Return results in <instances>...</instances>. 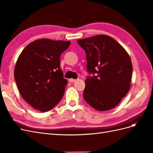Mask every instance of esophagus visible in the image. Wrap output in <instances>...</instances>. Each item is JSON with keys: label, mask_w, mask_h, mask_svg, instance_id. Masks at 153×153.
<instances>
[{"label": "esophagus", "mask_w": 153, "mask_h": 153, "mask_svg": "<svg viewBox=\"0 0 153 153\" xmlns=\"http://www.w3.org/2000/svg\"><path fill=\"white\" fill-rule=\"evenodd\" d=\"M75 81H76V80L75 79H73V78H70V79H69V82H71V83L74 82H75Z\"/></svg>", "instance_id": "obj_1"}]
</instances>
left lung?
I'll list each match as a JSON object with an SVG mask.
<instances>
[{
    "instance_id": "obj_1",
    "label": "left lung",
    "mask_w": 153,
    "mask_h": 153,
    "mask_svg": "<svg viewBox=\"0 0 153 153\" xmlns=\"http://www.w3.org/2000/svg\"><path fill=\"white\" fill-rule=\"evenodd\" d=\"M77 43L85 52L87 72L93 75L85 80L84 100L99 111L115 108L130 88V57L121 45L106 35L79 39Z\"/></svg>"
}]
</instances>
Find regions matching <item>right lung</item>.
I'll return each mask as SVG.
<instances>
[{
    "instance_id": "1",
    "label": "right lung",
    "mask_w": 153,
    "mask_h": 153,
    "mask_svg": "<svg viewBox=\"0 0 153 153\" xmlns=\"http://www.w3.org/2000/svg\"><path fill=\"white\" fill-rule=\"evenodd\" d=\"M70 44V41L37 39L18 57L15 80L22 98L34 109L47 112L62 100L68 80L60 69V57Z\"/></svg>"
}]
</instances>
